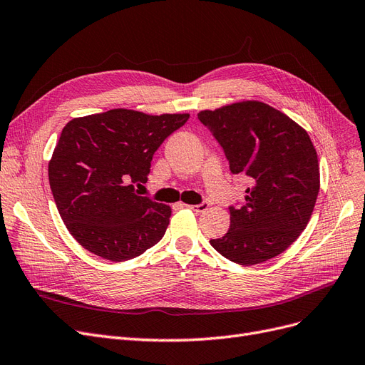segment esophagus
I'll return each instance as SVG.
<instances>
[{"label": "esophagus", "instance_id": "obj_1", "mask_svg": "<svg viewBox=\"0 0 365 365\" xmlns=\"http://www.w3.org/2000/svg\"><path fill=\"white\" fill-rule=\"evenodd\" d=\"M208 207H210L208 202H200V203H197V205H188V208H192L196 212H205L208 210Z\"/></svg>", "mask_w": 365, "mask_h": 365}]
</instances>
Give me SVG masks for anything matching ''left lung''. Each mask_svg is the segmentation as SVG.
Here are the masks:
<instances>
[{
	"label": "left lung",
	"instance_id": "8db88e82",
	"mask_svg": "<svg viewBox=\"0 0 365 365\" xmlns=\"http://www.w3.org/2000/svg\"><path fill=\"white\" fill-rule=\"evenodd\" d=\"M205 125L232 173L252 187L241 207H229L230 227L210 244L240 265H256L283 253L307 226L319 195V163L302 127L262 101L202 110Z\"/></svg>",
	"mask_w": 365,
	"mask_h": 365
}]
</instances>
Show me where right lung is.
I'll return each mask as SVG.
<instances>
[{
	"mask_svg": "<svg viewBox=\"0 0 365 365\" xmlns=\"http://www.w3.org/2000/svg\"><path fill=\"white\" fill-rule=\"evenodd\" d=\"M188 113L112 109L66 124L49 162V184L64 225L83 249L124 262L163 238L170 208L139 196L160 145Z\"/></svg>",
	"mask_w": 365,
	"mask_h": 365,
	"instance_id": "obj_1",
	"label": "right lung"
}]
</instances>
